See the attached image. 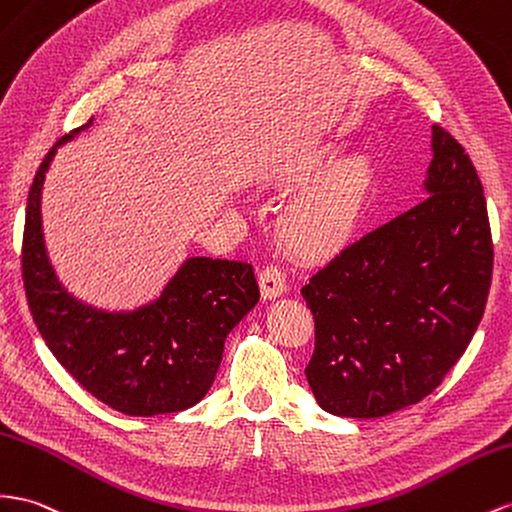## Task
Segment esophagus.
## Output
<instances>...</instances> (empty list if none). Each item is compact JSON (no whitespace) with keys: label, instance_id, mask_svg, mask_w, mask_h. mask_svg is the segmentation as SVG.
<instances>
[{"label":"esophagus","instance_id":"obj_1","mask_svg":"<svg viewBox=\"0 0 512 512\" xmlns=\"http://www.w3.org/2000/svg\"><path fill=\"white\" fill-rule=\"evenodd\" d=\"M258 284H260L262 299H275V297H280V295L286 293L284 273L278 267H273V265L260 271Z\"/></svg>","mask_w":512,"mask_h":512}]
</instances>
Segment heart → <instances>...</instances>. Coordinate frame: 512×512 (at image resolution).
Instances as JSON below:
<instances>
[{
    "mask_svg": "<svg viewBox=\"0 0 512 512\" xmlns=\"http://www.w3.org/2000/svg\"><path fill=\"white\" fill-rule=\"evenodd\" d=\"M334 157L336 146L314 148L306 163L288 174L286 183L303 187ZM370 185L372 163L368 157L349 155L334 161L293 204L286 206L278 222L282 245L299 258H325L338 252L347 245L362 217Z\"/></svg>",
    "mask_w": 512,
    "mask_h": 512,
    "instance_id": "obj_1",
    "label": "heart"
}]
</instances>
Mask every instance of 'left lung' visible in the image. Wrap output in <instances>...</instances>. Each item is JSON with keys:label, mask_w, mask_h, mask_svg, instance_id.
Here are the masks:
<instances>
[{"label": "left lung", "mask_w": 512, "mask_h": 512, "mask_svg": "<svg viewBox=\"0 0 512 512\" xmlns=\"http://www.w3.org/2000/svg\"><path fill=\"white\" fill-rule=\"evenodd\" d=\"M428 198L329 260L301 288L314 314L312 394L344 418L416 405L459 362L485 314L493 241L465 148L433 127Z\"/></svg>", "instance_id": "1"}]
</instances>
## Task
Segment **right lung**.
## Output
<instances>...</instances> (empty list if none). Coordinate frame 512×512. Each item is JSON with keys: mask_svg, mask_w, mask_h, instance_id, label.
I'll list each match as a JSON object with an SVG mask.
<instances>
[{"mask_svg": "<svg viewBox=\"0 0 512 512\" xmlns=\"http://www.w3.org/2000/svg\"><path fill=\"white\" fill-rule=\"evenodd\" d=\"M40 163L25 209L21 269L27 306L55 359L84 390L127 416H159L193 407L211 390L224 342L260 290L247 262L187 258L159 299L133 312H105L77 301L55 278L40 219L49 163Z\"/></svg>", "mask_w": 512, "mask_h": 512, "instance_id": "obj_1", "label": "right lung"}]
</instances>
